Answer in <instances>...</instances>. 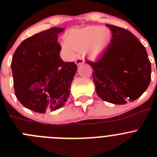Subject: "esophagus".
<instances>
[{
    "label": "esophagus",
    "instance_id": "esophagus-1",
    "mask_svg": "<svg viewBox=\"0 0 157 157\" xmlns=\"http://www.w3.org/2000/svg\"><path fill=\"white\" fill-rule=\"evenodd\" d=\"M83 63H84V59H83V58L78 57L77 59H76L75 63L78 65H78H80V64H82Z\"/></svg>",
    "mask_w": 157,
    "mask_h": 157
}]
</instances>
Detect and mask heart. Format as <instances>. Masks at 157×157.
Wrapping results in <instances>:
<instances>
[{"instance_id":"b5f03b06","label":"heart","mask_w":157,"mask_h":157,"mask_svg":"<svg viewBox=\"0 0 157 157\" xmlns=\"http://www.w3.org/2000/svg\"><path fill=\"white\" fill-rule=\"evenodd\" d=\"M112 40L110 29L99 26H88L80 29H74L67 34L63 46L66 50L72 48L82 52L92 58L103 53Z\"/></svg>"}]
</instances>
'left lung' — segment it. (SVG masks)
<instances>
[{"mask_svg": "<svg viewBox=\"0 0 157 157\" xmlns=\"http://www.w3.org/2000/svg\"><path fill=\"white\" fill-rule=\"evenodd\" d=\"M112 30L110 45L94 69L96 92L104 101L125 105L140 98L151 80V63L144 45L129 30L106 24Z\"/></svg>", "mask_w": 157, "mask_h": 157, "instance_id": "8db88e82", "label": "left lung"}]
</instances>
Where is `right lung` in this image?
<instances>
[{
	"mask_svg": "<svg viewBox=\"0 0 157 157\" xmlns=\"http://www.w3.org/2000/svg\"><path fill=\"white\" fill-rule=\"evenodd\" d=\"M62 27H52L28 37L13 55L14 88L20 103L39 113L52 112L65 105L77 65L59 56L58 34Z\"/></svg>",
	"mask_w": 157,
	"mask_h": 157,
	"instance_id": "right-lung-1",
	"label": "right lung"
}]
</instances>
